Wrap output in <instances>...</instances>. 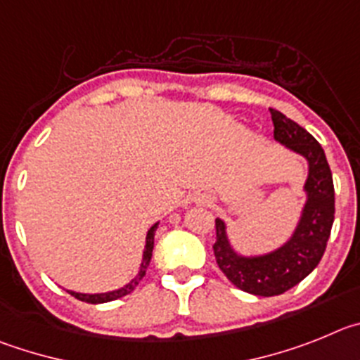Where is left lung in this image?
<instances>
[{
	"label": "left lung",
	"instance_id": "obj_1",
	"mask_svg": "<svg viewBox=\"0 0 360 360\" xmlns=\"http://www.w3.org/2000/svg\"><path fill=\"white\" fill-rule=\"evenodd\" d=\"M271 118L274 140L309 161L307 202L296 231L276 251L260 257H242L229 244L224 222L215 219L217 240L213 244L217 265L226 278L244 292L265 297L292 289L317 267L326 249L335 213L332 172L321 145L310 132L276 109H271Z\"/></svg>",
	"mask_w": 360,
	"mask_h": 360
}]
</instances>
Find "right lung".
<instances>
[{"instance_id":"right-lung-1","label":"right lung","mask_w":360,"mask_h":360,"mask_svg":"<svg viewBox=\"0 0 360 360\" xmlns=\"http://www.w3.org/2000/svg\"><path fill=\"white\" fill-rule=\"evenodd\" d=\"M156 229H158V222L152 226L147 233V244H145L143 260H141V265H140V273L136 274V276L132 278L125 287H122V289L118 290H111V292H102V294H82V292H73V290H68V292H70L73 297H77V300L86 301V303H108V301L118 300V297H124L127 296V294H131L132 290L138 287V283L143 280L145 273H147V267L148 264H150V258H152V249H154V233H156Z\"/></svg>"}]
</instances>
